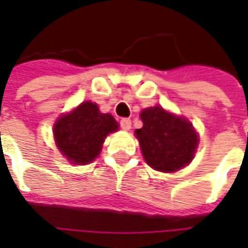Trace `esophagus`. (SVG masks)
Wrapping results in <instances>:
<instances>
[{
	"label": "esophagus",
	"instance_id": "34e87169",
	"mask_svg": "<svg viewBox=\"0 0 248 248\" xmlns=\"http://www.w3.org/2000/svg\"><path fill=\"white\" fill-rule=\"evenodd\" d=\"M119 124H121V127L124 130H130V127H131V121L129 118H122L119 121Z\"/></svg>",
	"mask_w": 248,
	"mask_h": 248
}]
</instances>
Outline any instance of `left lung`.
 Listing matches in <instances>:
<instances>
[{"label":"left lung","mask_w":248,"mask_h":248,"mask_svg":"<svg viewBox=\"0 0 248 248\" xmlns=\"http://www.w3.org/2000/svg\"><path fill=\"white\" fill-rule=\"evenodd\" d=\"M142 129L135 130L147 165L158 171L172 172L191 162L198 135L186 119L167 113L159 106L140 113Z\"/></svg>","instance_id":"left-lung-1"}]
</instances>
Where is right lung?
I'll return each instance as SVG.
<instances>
[{
    "mask_svg": "<svg viewBox=\"0 0 248 248\" xmlns=\"http://www.w3.org/2000/svg\"><path fill=\"white\" fill-rule=\"evenodd\" d=\"M115 130L118 124L110 114L99 113L95 103L83 102L57 121L54 138L71 163L86 165L99 155L105 138Z\"/></svg>",
    "mask_w": 248,
    "mask_h": 248,
    "instance_id": "obj_1",
    "label": "right lung"
}]
</instances>
